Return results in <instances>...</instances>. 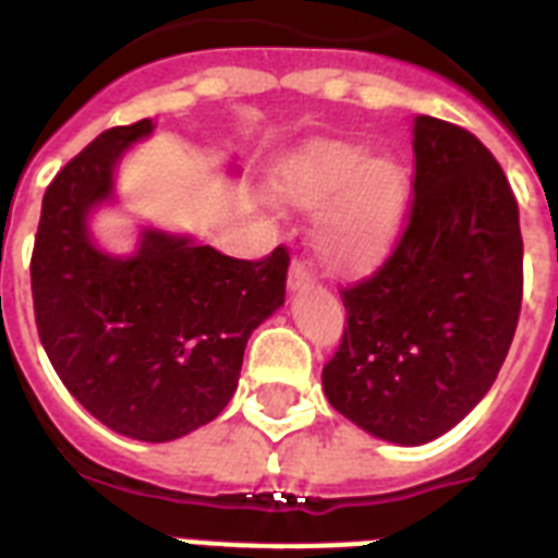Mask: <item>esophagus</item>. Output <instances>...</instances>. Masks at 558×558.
Instances as JSON below:
<instances>
[{
    "label": "esophagus",
    "mask_w": 558,
    "mask_h": 558,
    "mask_svg": "<svg viewBox=\"0 0 558 558\" xmlns=\"http://www.w3.org/2000/svg\"><path fill=\"white\" fill-rule=\"evenodd\" d=\"M313 283V271H310V266H306L304 260H292V266H289V289L292 292H301V289H306Z\"/></svg>",
    "instance_id": "1"
}]
</instances>
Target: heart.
Returning <instances> with one entry per match:
<instances>
[{"mask_svg": "<svg viewBox=\"0 0 558 558\" xmlns=\"http://www.w3.org/2000/svg\"><path fill=\"white\" fill-rule=\"evenodd\" d=\"M275 191L315 219V254L336 275L362 278L388 260L408 217V177L390 156L356 144H318L283 165Z\"/></svg>", "mask_w": 558, "mask_h": 558, "instance_id": "heart-1", "label": "heart"}]
</instances>
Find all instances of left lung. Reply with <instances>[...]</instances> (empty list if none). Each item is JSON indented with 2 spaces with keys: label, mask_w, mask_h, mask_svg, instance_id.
<instances>
[{
  "label": "left lung",
  "mask_w": 558,
  "mask_h": 558,
  "mask_svg": "<svg viewBox=\"0 0 558 558\" xmlns=\"http://www.w3.org/2000/svg\"><path fill=\"white\" fill-rule=\"evenodd\" d=\"M524 289L519 202L495 156L440 118H414V199L390 257L341 292L348 327L322 381L350 423L423 446L493 388Z\"/></svg>",
  "instance_id": "8db88e82"
}]
</instances>
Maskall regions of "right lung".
<instances>
[{
  "instance_id": "1",
  "label": "right lung",
  "mask_w": 558,
  "mask_h": 558,
  "mask_svg": "<svg viewBox=\"0 0 558 558\" xmlns=\"http://www.w3.org/2000/svg\"><path fill=\"white\" fill-rule=\"evenodd\" d=\"M153 121L112 126L54 177L31 254L43 348L77 402L112 432L168 442L234 397L248 336L287 295L289 252L236 260L191 236L144 228L130 257L92 243L124 150Z\"/></svg>"
}]
</instances>
